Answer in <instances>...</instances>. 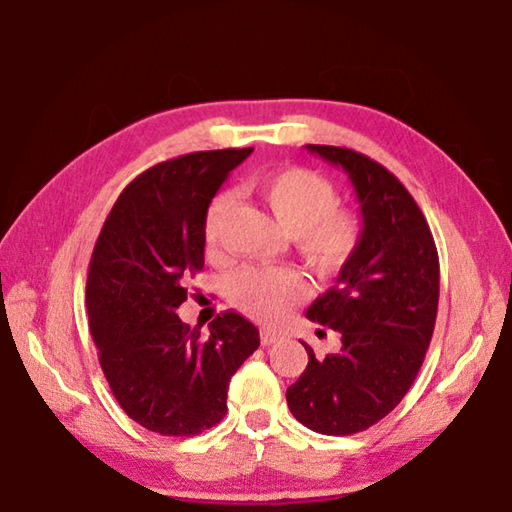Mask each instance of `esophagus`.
Returning <instances> with one entry per match:
<instances>
[{
  "instance_id": "esophagus-1",
  "label": "esophagus",
  "mask_w": 512,
  "mask_h": 512,
  "mask_svg": "<svg viewBox=\"0 0 512 512\" xmlns=\"http://www.w3.org/2000/svg\"><path fill=\"white\" fill-rule=\"evenodd\" d=\"M281 339V334L275 332V330H262V343L264 345H273Z\"/></svg>"
}]
</instances>
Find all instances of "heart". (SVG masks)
Returning a JSON list of instances; mask_svg holds the SVG:
<instances>
[{"label": "heart", "mask_w": 512, "mask_h": 512, "mask_svg": "<svg viewBox=\"0 0 512 512\" xmlns=\"http://www.w3.org/2000/svg\"><path fill=\"white\" fill-rule=\"evenodd\" d=\"M246 187L275 215L303 262L330 275L350 262L361 242L356 213L341 209L336 187L321 173L292 167L248 178ZM231 209V195L217 193L204 215L206 244L215 246ZM301 279L288 266H248L233 277L235 306L259 321H277L299 299Z\"/></svg>", "instance_id": "1"}]
</instances>
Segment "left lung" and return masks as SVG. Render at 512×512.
Instances as JSON below:
<instances>
[{"instance_id": "8db88e82", "label": "left lung", "mask_w": 512, "mask_h": 512, "mask_svg": "<svg viewBox=\"0 0 512 512\" xmlns=\"http://www.w3.org/2000/svg\"><path fill=\"white\" fill-rule=\"evenodd\" d=\"M350 176L361 204V242L334 286L306 317L341 332V350L308 352V367L286 391L301 424L352 436L394 411L416 380L436 328L440 262L431 228L402 182L347 147L306 145Z\"/></svg>"}]
</instances>
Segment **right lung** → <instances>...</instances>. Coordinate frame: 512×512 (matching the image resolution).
I'll use <instances>...</instances> for the list:
<instances>
[{
  "instance_id": "right-lung-1",
  "label": "right lung",
  "mask_w": 512,
  "mask_h": 512,
  "mask_svg": "<svg viewBox=\"0 0 512 512\" xmlns=\"http://www.w3.org/2000/svg\"><path fill=\"white\" fill-rule=\"evenodd\" d=\"M253 147L195 151L158 162L118 195L88 270L90 332L112 394L160 436H198L226 413L228 380L259 347V330L233 310L209 336L176 310L184 281L204 266V215L228 171Z\"/></svg>"
}]
</instances>
